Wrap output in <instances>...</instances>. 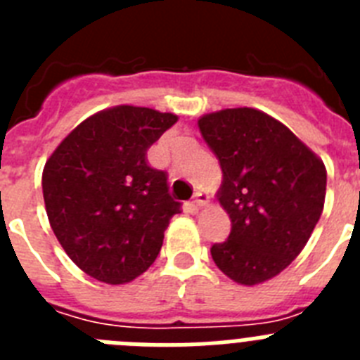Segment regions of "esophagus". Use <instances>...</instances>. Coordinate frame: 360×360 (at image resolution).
Here are the masks:
<instances>
[{"mask_svg": "<svg viewBox=\"0 0 360 360\" xmlns=\"http://www.w3.org/2000/svg\"><path fill=\"white\" fill-rule=\"evenodd\" d=\"M193 203H195L196 207H203V205H207V203H209V195H207V193H196L195 200H193Z\"/></svg>", "mask_w": 360, "mask_h": 360, "instance_id": "esophagus-1", "label": "esophagus"}]
</instances>
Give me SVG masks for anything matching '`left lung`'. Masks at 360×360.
I'll return each mask as SVG.
<instances>
[{"label":"left lung","instance_id":"8db88e82","mask_svg":"<svg viewBox=\"0 0 360 360\" xmlns=\"http://www.w3.org/2000/svg\"><path fill=\"white\" fill-rule=\"evenodd\" d=\"M224 173L218 200L231 234L211 256L232 281L252 287L287 269L307 245L324 207L326 169L290 129L254 108L198 120Z\"/></svg>","mask_w":360,"mask_h":360}]
</instances>
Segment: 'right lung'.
Masks as SVG:
<instances>
[{
	"instance_id": "add662e5",
	"label": "right lung",
	"mask_w": 360,
	"mask_h": 360,
	"mask_svg": "<svg viewBox=\"0 0 360 360\" xmlns=\"http://www.w3.org/2000/svg\"><path fill=\"white\" fill-rule=\"evenodd\" d=\"M178 120L151 108L115 106L82 120L43 169L50 225L65 252L98 281L122 285L153 265L180 202L148 149Z\"/></svg>"
}]
</instances>
